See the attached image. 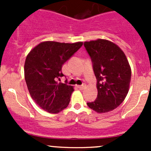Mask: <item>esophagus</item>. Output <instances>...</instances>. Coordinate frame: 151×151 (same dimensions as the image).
Listing matches in <instances>:
<instances>
[{
  "label": "esophagus",
  "instance_id": "esophagus-1",
  "mask_svg": "<svg viewBox=\"0 0 151 151\" xmlns=\"http://www.w3.org/2000/svg\"><path fill=\"white\" fill-rule=\"evenodd\" d=\"M77 88H80V90H83V89H84V88H85V84H83V85H77Z\"/></svg>",
  "mask_w": 151,
  "mask_h": 151
}]
</instances>
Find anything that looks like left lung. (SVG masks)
<instances>
[{"mask_svg":"<svg viewBox=\"0 0 151 151\" xmlns=\"http://www.w3.org/2000/svg\"><path fill=\"white\" fill-rule=\"evenodd\" d=\"M96 78L97 98L87 104L99 113L118 107L129 92L130 66L124 52L115 44L105 39L84 42Z\"/></svg>","mask_w":151,"mask_h":151,"instance_id":"8db88e82","label":"left lung"}]
</instances>
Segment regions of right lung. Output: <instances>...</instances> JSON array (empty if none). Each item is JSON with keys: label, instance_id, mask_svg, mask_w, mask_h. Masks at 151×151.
Segmentation results:
<instances>
[{"label": "right lung", "instance_id": "add662e5", "mask_svg": "<svg viewBox=\"0 0 151 151\" xmlns=\"http://www.w3.org/2000/svg\"><path fill=\"white\" fill-rule=\"evenodd\" d=\"M83 46V42H45L35 47L25 59V79L36 104L48 112L58 113L68 106L74 91L71 85L58 83L62 66Z\"/></svg>", "mask_w": 151, "mask_h": 151}]
</instances>
